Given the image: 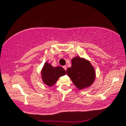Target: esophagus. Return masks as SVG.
<instances>
[{"label":"esophagus","instance_id":"esophagus-1","mask_svg":"<svg viewBox=\"0 0 126 126\" xmlns=\"http://www.w3.org/2000/svg\"><path fill=\"white\" fill-rule=\"evenodd\" d=\"M63 69H64L65 70V71H66V69H67V66H63Z\"/></svg>","mask_w":126,"mask_h":126}]
</instances>
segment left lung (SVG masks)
<instances>
[{"label": "left lung", "instance_id": "1", "mask_svg": "<svg viewBox=\"0 0 126 126\" xmlns=\"http://www.w3.org/2000/svg\"><path fill=\"white\" fill-rule=\"evenodd\" d=\"M66 72L75 86L79 89L90 86L95 79V69L91 63L79 57L72 59V66L67 69Z\"/></svg>", "mask_w": 126, "mask_h": 126}]
</instances>
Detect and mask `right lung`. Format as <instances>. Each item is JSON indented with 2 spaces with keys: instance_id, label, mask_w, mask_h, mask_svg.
Wrapping results in <instances>:
<instances>
[{
  "instance_id": "1",
  "label": "right lung",
  "mask_w": 126,
  "mask_h": 126,
  "mask_svg": "<svg viewBox=\"0 0 126 126\" xmlns=\"http://www.w3.org/2000/svg\"><path fill=\"white\" fill-rule=\"evenodd\" d=\"M66 74V71L60 66L53 67L46 62L42 70V77L43 81L48 86L54 85L60 77Z\"/></svg>"
}]
</instances>
